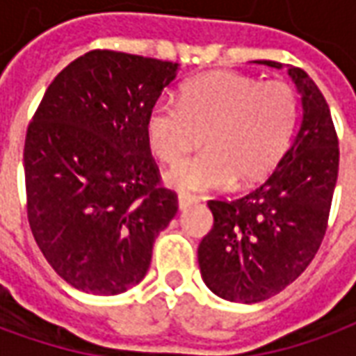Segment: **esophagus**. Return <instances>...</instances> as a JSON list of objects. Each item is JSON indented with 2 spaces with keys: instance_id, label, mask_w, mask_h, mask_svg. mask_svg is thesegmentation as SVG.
I'll return each instance as SVG.
<instances>
[{
  "instance_id": "esophagus-1",
  "label": "esophagus",
  "mask_w": 356,
  "mask_h": 356,
  "mask_svg": "<svg viewBox=\"0 0 356 356\" xmlns=\"http://www.w3.org/2000/svg\"><path fill=\"white\" fill-rule=\"evenodd\" d=\"M177 204H179V209L183 211V209L194 206V204H196V200H194V198H191V196H186V194H179Z\"/></svg>"
}]
</instances>
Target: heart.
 Here are the masks:
<instances>
[{
	"label": "heart",
	"mask_w": 356,
	"mask_h": 356,
	"mask_svg": "<svg viewBox=\"0 0 356 356\" xmlns=\"http://www.w3.org/2000/svg\"><path fill=\"white\" fill-rule=\"evenodd\" d=\"M298 95L290 83L234 70H216L188 80L179 102L156 101L145 118L152 154L177 162L204 131V152L175 163L168 185L183 194L252 185L267 175L290 145L298 120Z\"/></svg>",
	"instance_id": "b5f03b06"
}]
</instances>
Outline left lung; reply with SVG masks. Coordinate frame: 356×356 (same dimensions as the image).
<instances>
[{"mask_svg": "<svg viewBox=\"0 0 356 356\" xmlns=\"http://www.w3.org/2000/svg\"><path fill=\"white\" fill-rule=\"evenodd\" d=\"M288 74L303 110L293 143L261 185L208 202L213 227L198 246V265L209 290L229 301L257 303L282 291L313 261L328 227L339 170L336 127L305 70L290 66Z\"/></svg>", "mask_w": 356, "mask_h": 356, "instance_id": "obj_1", "label": "left lung"}]
</instances>
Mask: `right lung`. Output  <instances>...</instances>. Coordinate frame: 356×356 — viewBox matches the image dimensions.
<instances>
[{
  "label": "right lung",
  "mask_w": 356,
  "mask_h": 356,
  "mask_svg": "<svg viewBox=\"0 0 356 356\" xmlns=\"http://www.w3.org/2000/svg\"><path fill=\"white\" fill-rule=\"evenodd\" d=\"M177 68L89 51L57 74L28 125V223L43 257L78 290L116 296L139 284L177 213L145 137L147 112Z\"/></svg>",
  "instance_id": "obj_1"
}]
</instances>
